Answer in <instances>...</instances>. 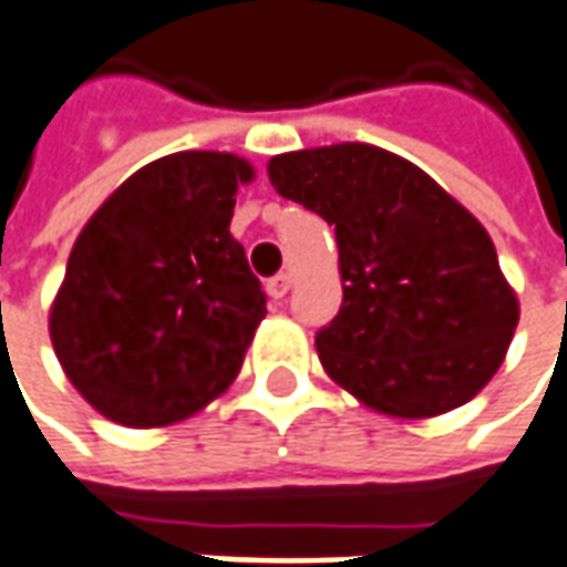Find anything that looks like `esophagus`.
Here are the masks:
<instances>
[{
    "instance_id": "obj_1",
    "label": "esophagus",
    "mask_w": 567,
    "mask_h": 567,
    "mask_svg": "<svg viewBox=\"0 0 567 567\" xmlns=\"http://www.w3.org/2000/svg\"><path fill=\"white\" fill-rule=\"evenodd\" d=\"M288 291H291V276L288 272H279V276L267 279V295L272 300H282Z\"/></svg>"
}]
</instances>
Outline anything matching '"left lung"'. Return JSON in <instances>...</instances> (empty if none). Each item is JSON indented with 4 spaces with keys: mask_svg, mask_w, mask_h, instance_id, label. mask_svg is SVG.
I'll use <instances>...</instances> for the list:
<instances>
[{
    "mask_svg": "<svg viewBox=\"0 0 567 567\" xmlns=\"http://www.w3.org/2000/svg\"><path fill=\"white\" fill-rule=\"evenodd\" d=\"M269 183L334 226L341 310L316 334L334 384L394 419L450 413L518 326L487 229L406 157L365 142L276 154Z\"/></svg>",
    "mask_w": 567,
    "mask_h": 567,
    "instance_id": "8db88e82",
    "label": "left lung"
}]
</instances>
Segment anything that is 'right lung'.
Listing matches in <instances>:
<instances>
[{
  "instance_id": "obj_1",
  "label": "right lung",
  "mask_w": 567,
  "mask_h": 567,
  "mask_svg": "<svg viewBox=\"0 0 567 567\" xmlns=\"http://www.w3.org/2000/svg\"><path fill=\"white\" fill-rule=\"evenodd\" d=\"M254 167L229 152H176L107 198L68 257L49 310L64 375L126 429L183 422L238 375L267 295L229 233Z\"/></svg>"
}]
</instances>
